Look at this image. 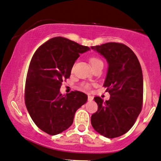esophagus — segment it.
<instances>
[{
    "label": "esophagus",
    "instance_id": "esophagus-1",
    "mask_svg": "<svg viewBox=\"0 0 161 161\" xmlns=\"http://www.w3.org/2000/svg\"><path fill=\"white\" fill-rule=\"evenodd\" d=\"M94 99V97L91 96V95H88V101H92Z\"/></svg>",
    "mask_w": 161,
    "mask_h": 161
}]
</instances>
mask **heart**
Listing matches in <instances>:
<instances>
[{"label":"heart","instance_id":"obj_1","mask_svg":"<svg viewBox=\"0 0 161 161\" xmlns=\"http://www.w3.org/2000/svg\"><path fill=\"white\" fill-rule=\"evenodd\" d=\"M90 63H91L92 67H94V66H96L97 64L103 63V62L100 60V59L98 58H91L90 59ZM82 87L87 89V88H89L90 86H89V85H88V84L85 83V84H82Z\"/></svg>","mask_w":161,"mask_h":161}]
</instances>
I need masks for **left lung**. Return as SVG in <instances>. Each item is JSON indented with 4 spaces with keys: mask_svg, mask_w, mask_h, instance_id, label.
I'll use <instances>...</instances> for the list:
<instances>
[{
    "mask_svg": "<svg viewBox=\"0 0 161 161\" xmlns=\"http://www.w3.org/2000/svg\"><path fill=\"white\" fill-rule=\"evenodd\" d=\"M91 48L108 62L103 86L111 95L105 102L95 97L98 111L91 115V125L103 136L115 138L131 129L141 111L144 92L141 66L134 52L122 43L108 42Z\"/></svg>",
    "mask_w": 161,
    "mask_h": 161,
    "instance_id": "1",
    "label": "left lung"
}]
</instances>
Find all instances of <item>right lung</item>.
<instances>
[{"label": "right lung", "instance_id": "add662e5", "mask_svg": "<svg viewBox=\"0 0 161 161\" xmlns=\"http://www.w3.org/2000/svg\"><path fill=\"white\" fill-rule=\"evenodd\" d=\"M90 50L66 37H56L34 53L25 82V102L36 125L51 136L63 132L73 124L75 114L87 101L81 91L62 95L63 80L69 79L80 53Z\"/></svg>", "mask_w": 161, "mask_h": 161}]
</instances>
